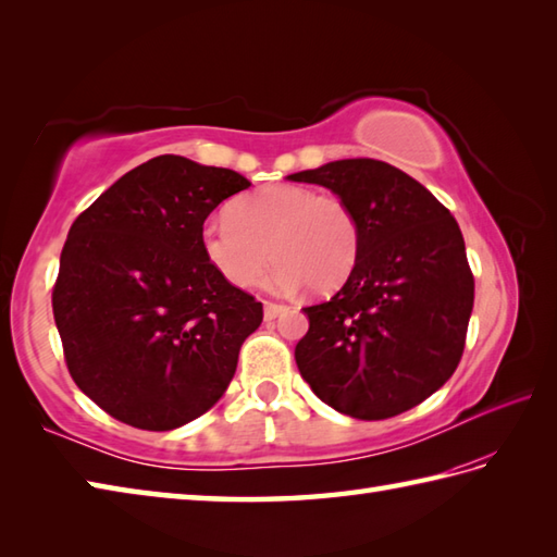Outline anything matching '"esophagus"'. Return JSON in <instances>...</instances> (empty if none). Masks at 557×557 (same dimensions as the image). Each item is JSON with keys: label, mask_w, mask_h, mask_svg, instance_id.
Returning <instances> with one entry per match:
<instances>
[{"label": "esophagus", "mask_w": 557, "mask_h": 557, "mask_svg": "<svg viewBox=\"0 0 557 557\" xmlns=\"http://www.w3.org/2000/svg\"><path fill=\"white\" fill-rule=\"evenodd\" d=\"M288 307L286 305H276V302H264V319L267 321H271V319H276L278 314H283L286 312Z\"/></svg>", "instance_id": "34e87169"}]
</instances>
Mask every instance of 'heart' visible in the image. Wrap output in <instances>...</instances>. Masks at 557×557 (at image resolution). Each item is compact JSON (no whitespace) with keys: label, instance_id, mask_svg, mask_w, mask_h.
<instances>
[{"label":"heart","instance_id":"obj_1","mask_svg":"<svg viewBox=\"0 0 557 557\" xmlns=\"http://www.w3.org/2000/svg\"><path fill=\"white\" fill-rule=\"evenodd\" d=\"M200 245L219 276L250 288L271 259L274 286L326 295L350 278L360 259L362 231L352 207L338 195H319L305 185H267L207 219Z\"/></svg>","mask_w":557,"mask_h":557}]
</instances>
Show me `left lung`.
Listing matches in <instances>:
<instances>
[{
    "instance_id": "obj_1",
    "label": "left lung",
    "mask_w": 557,
    "mask_h": 557,
    "mask_svg": "<svg viewBox=\"0 0 557 557\" xmlns=\"http://www.w3.org/2000/svg\"><path fill=\"white\" fill-rule=\"evenodd\" d=\"M288 178L343 197L362 231L350 278L302 310V379L355 419L412 410L453 376L465 350L474 276L460 226L422 183L376 159H338Z\"/></svg>"
}]
</instances>
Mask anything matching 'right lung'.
<instances>
[{
    "instance_id": "1",
    "label": "right lung",
    "mask_w": 557,
    "mask_h": 557,
    "mask_svg": "<svg viewBox=\"0 0 557 557\" xmlns=\"http://www.w3.org/2000/svg\"><path fill=\"white\" fill-rule=\"evenodd\" d=\"M250 181L162 154L73 221L52 310L69 372L123 424L171 431L219 403L262 302L219 276L205 219Z\"/></svg>"
}]
</instances>
